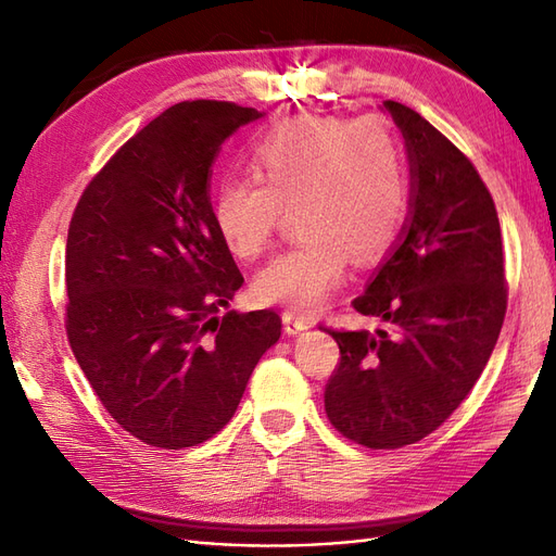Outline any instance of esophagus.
Returning a JSON list of instances; mask_svg holds the SVG:
<instances>
[{
	"label": "esophagus",
	"instance_id": "esophagus-1",
	"mask_svg": "<svg viewBox=\"0 0 556 556\" xmlns=\"http://www.w3.org/2000/svg\"><path fill=\"white\" fill-rule=\"evenodd\" d=\"M282 328H286L288 336H300V332L312 328V320L304 318V316L292 314V312H286V314H282Z\"/></svg>",
	"mask_w": 556,
	"mask_h": 556
}]
</instances>
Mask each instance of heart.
<instances>
[{"mask_svg":"<svg viewBox=\"0 0 556 556\" xmlns=\"http://www.w3.org/2000/svg\"><path fill=\"white\" fill-rule=\"evenodd\" d=\"M256 178H226L212 220L226 250L252 262L294 212L300 240L254 278L262 304L314 312L340 288L348 262L371 264L397 240L409 180L402 144L380 116H304L254 152Z\"/></svg>","mask_w":556,"mask_h":556,"instance_id":"b5f03b06","label":"heart"}]
</instances>
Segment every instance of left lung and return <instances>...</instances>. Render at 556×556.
Instances as JSON below:
<instances>
[{
	"label": "left lung",
	"mask_w": 556,
	"mask_h": 556,
	"mask_svg": "<svg viewBox=\"0 0 556 556\" xmlns=\"http://www.w3.org/2000/svg\"><path fill=\"white\" fill-rule=\"evenodd\" d=\"M404 135L409 216L366 292L352 302L378 330H326L340 364L326 414L344 438L397 450L447 421L490 359L507 312L495 202L473 164L400 102H382Z\"/></svg>",
	"instance_id": "8db88e82"
}]
</instances>
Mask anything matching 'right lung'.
I'll list each match as a JSON object with an SVG mask.
<instances>
[{
	"instance_id": "obj_1",
	"label": "right lung",
	"mask_w": 556,
	"mask_h": 556,
	"mask_svg": "<svg viewBox=\"0 0 556 556\" xmlns=\"http://www.w3.org/2000/svg\"><path fill=\"white\" fill-rule=\"evenodd\" d=\"M256 109L197 100L147 123L97 174L66 240L71 350L114 421L162 450L224 428L256 362L280 338L276 312H228L244 282L212 220L208 178Z\"/></svg>"
}]
</instances>
